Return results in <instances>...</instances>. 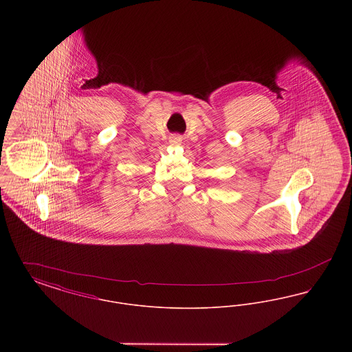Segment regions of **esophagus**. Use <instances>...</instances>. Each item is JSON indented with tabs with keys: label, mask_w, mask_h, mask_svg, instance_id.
I'll use <instances>...</instances> for the list:
<instances>
[{
	"label": "esophagus",
	"mask_w": 352,
	"mask_h": 352,
	"mask_svg": "<svg viewBox=\"0 0 352 352\" xmlns=\"http://www.w3.org/2000/svg\"><path fill=\"white\" fill-rule=\"evenodd\" d=\"M168 142H170V145H173V146H178V145L182 144V137H181V135H171Z\"/></svg>",
	"instance_id": "esophagus-1"
}]
</instances>
